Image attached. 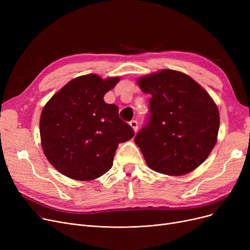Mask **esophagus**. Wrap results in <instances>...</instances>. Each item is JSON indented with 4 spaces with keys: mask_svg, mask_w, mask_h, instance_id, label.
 I'll use <instances>...</instances> for the list:
<instances>
[{
    "mask_svg": "<svg viewBox=\"0 0 250 250\" xmlns=\"http://www.w3.org/2000/svg\"><path fill=\"white\" fill-rule=\"evenodd\" d=\"M129 125L133 127V129L135 130V133L138 130V122L137 121H132L129 123Z\"/></svg>",
    "mask_w": 250,
    "mask_h": 250,
    "instance_id": "esophagus-1",
    "label": "esophagus"
}]
</instances>
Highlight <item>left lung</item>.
Returning a JSON list of instances; mask_svg holds the SVG:
<instances>
[{"instance_id": "1", "label": "left lung", "mask_w": 250, "mask_h": 250, "mask_svg": "<svg viewBox=\"0 0 250 250\" xmlns=\"http://www.w3.org/2000/svg\"><path fill=\"white\" fill-rule=\"evenodd\" d=\"M150 94V122L135 138L147 165L170 176L198 168L214 149L220 126L217 105L188 75L163 69L140 77Z\"/></svg>"}]
</instances>
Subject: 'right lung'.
Masks as SVG:
<instances>
[{
  "instance_id": "obj_1",
  "label": "right lung",
  "mask_w": 250,
  "mask_h": 250,
  "mask_svg": "<svg viewBox=\"0 0 250 250\" xmlns=\"http://www.w3.org/2000/svg\"><path fill=\"white\" fill-rule=\"evenodd\" d=\"M120 77L102 79L96 74L77 77L43 106L39 132L49 163L69 178L90 181L112 167L120 143L135 136L118 116L114 104L104 102Z\"/></svg>"
}]
</instances>
